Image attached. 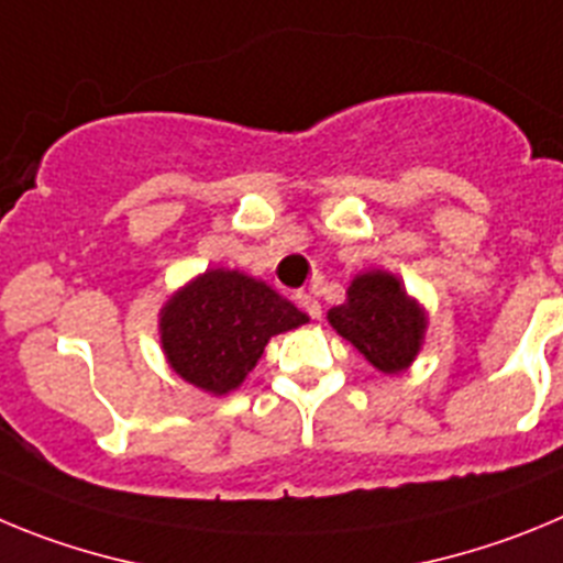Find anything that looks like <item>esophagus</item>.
<instances>
[{"label": "esophagus", "instance_id": "esophagus-1", "mask_svg": "<svg viewBox=\"0 0 563 563\" xmlns=\"http://www.w3.org/2000/svg\"><path fill=\"white\" fill-rule=\"evenodd\" d=\"M297 302H300V308H302V311H306L311 319L322 317V306H319V300H317V297H313V294L297 291Z\"/></svg>", "mask_w": 563, "mask_h": 563}]
</instances>
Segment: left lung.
Segmentation results:
<instances>
[{
	"label": "left lung",
	"mask_w": 563,
	"mask_h": 563,
	"mask_svg": "<svg viewBox=\"0 0 563 563\" xmlns=\"http://www.w3.org/2000/svg\"><path fill=\"white\" fill-rule=\"evenodd\" d=\"M328 322L378 373L398 376L412 367L423 347L429 313L404 288L401 277L369 269L353 277L342 306L328 311Z\"/></svg>",
	"instance_id": "left-lung-1"
}]
</instances>
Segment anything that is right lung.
<instances>
[{
  "mask_svg": "<svg viewBox=\"0 0 563 563\" xmlns=\"http://www.w3.org/2000/svg\"><path fill=\"white\" fill-rule=\"evenodd\" d=\"M306 322L308 313L269 283L238 269H207L159 308V342L176 376L219 398L244 384L272 336Z\"/></svg>",
  "mask_w": 563,
  "mask_h": 563,
  "instance_id": "add662e5",
  "label": "right lung"
}]
</instances>
